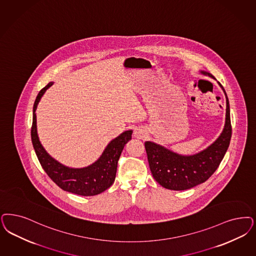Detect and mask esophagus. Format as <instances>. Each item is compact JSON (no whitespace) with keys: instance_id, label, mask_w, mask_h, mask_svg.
Returning <instances> with one entry per match:
<instances>
[{"instance_id":"1","label":"esophagus","mask_w":256,"mask_h":256,"mask_svg":"<svg viewBox=\"0 0 256 256\" xmlns=\"http://www.w3.org/2000/svg\"><path fill=\"white\" fill-rule=\"evenodd\" d=\"M134 136H135L136 138L142 139V138L144 137V132L142 128H136L135 132H134Z\"/></svg>"}]
</instances>
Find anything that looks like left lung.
<instances>
[{"mask_svg":"<svg viewBox=\"0 0 256 256\" xmlns=\"http://www.w3.org/2000/svg\"><path fill=\"white\" fill-rule=\"evenodd\" d=\"M214 80L210 72H202ZM226 96V121L220 136L208 146L194 155L182 156L153 142H146L150 171L156 182L166 189L182 191L206 182L214 173L229 148L232 137L229 99Z\"/></svg>","mask_w":256,"mask_h":256,"instance_id":"left-lung-1","label":"left lung"}]
</instances>
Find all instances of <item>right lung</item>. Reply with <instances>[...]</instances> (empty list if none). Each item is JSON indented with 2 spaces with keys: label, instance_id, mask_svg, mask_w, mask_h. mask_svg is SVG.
<instances>
[{
  "label": "right lung",
  "instance_id": "add662e5",
  "mask_svg": "<svg viewBox=\"0 0 256 256\" xmlns=\"http://www.w3.org/2000/svg\"><path fill=\"white\" fill-rule=\"evenodd\" d=\"M52 82L42 88L36 98L33 108L31 139L36 157L46 174L62 190L80 194L96 196L104 192L114 182L117 164L124 144L132 139V130H126L110 142L96 162L84 168H70L53 159L42 146L36 132V110L45 90Z\"/></svg>",
  "mask_w": 256,
  "mask_h": 256
}]
</instances>
